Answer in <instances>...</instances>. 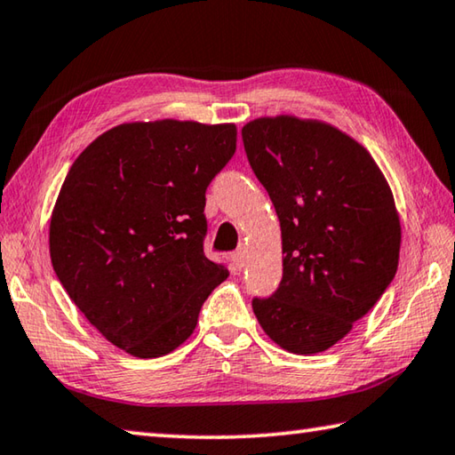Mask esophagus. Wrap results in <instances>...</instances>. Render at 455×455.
<instances>
[{
    "label": "esophagus",
    "mask_w": 455,
    "mask_h": 455,
    "mask_svg": "<svg viewBox=\"0 0 455 455\" xmlns=\"http://www.w3.org/2000/svg\"><path fill=\"white\" fill-rule=\"evenodd\" d=\"M232 259H234V266L240 267V269H242L245 264H248V250H245V245H242L240 250L234 251Z\"/></svg>",
    "instance_id": "esophagus-1"
}]
</instances>
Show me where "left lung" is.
Segmentation results:
<instances>
[{
  "mask_svg": "<svg viewBox=\"0 0 455 455\" xmlns=\"http://www.w3.org/2000/svg\"><path fill=\"white\" fill-rule=\"evenodd\" d=\"M242 135L283 253L280 288L253 299V314L285 352H325L394 280L402 226L392 188L360 141L320 119L256 117Z\"/></svg>",
  "mask_w": 455,
  "mask_h": 455,
  "instance_id": "left-lung-1",
  "label": "left lung"
}]
</instances>
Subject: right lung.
<instances>
[{"mask_svg":"<svg viewBox=\"0 0 455 455\" xmlns=\"http://www.w3.org/2000/svg\"><path fill=\"white\" fill-rule=\"evenodd\" d=\"M235 141V124L130 122L69 167L52 212V264L87 322L125 354L178 349L229 275L204 256V207Z\"/></svg>","mask_w":455,"mask_h":455,"instance_id":"right-lung-1","label":"right lung"}]
</instances>
